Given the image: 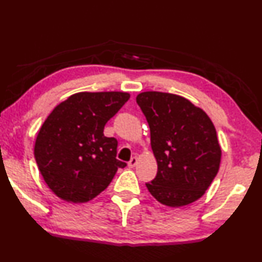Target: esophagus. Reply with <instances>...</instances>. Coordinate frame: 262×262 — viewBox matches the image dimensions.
I'll return each instance as SVG.
<instances>
[{
    "instance_id": "esophagus-1",
    "label": "esophagus",
    "mask_w": 262,
    "mask_h": 262,
    "mask_svg": "<svg viewBox=\"0 0 262 262\" xmlns=\"http://www.w3.org/2000/svg\"><path fill=\"white\" fill-rule=\"evenodd\" d=\"M137 163H138V158L133 157V158H131V160L127 162V165H129L130 168H133V167H136Z\"/></svg>"
}]
</instances>
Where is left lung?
<instances>
[{"instance_id":"left-lung-1","label":"left lung","mask_w":262,"mask_h":262,"mask_svg":"<svg viewBox=\"0 0 262 262\" xmlns=\"http://www.w3.org/2000/svg\"><path fill=\"white\" fill-rule=\"evenodd\" d=\"M137 103L150 126L158 163L155 179L145 183L164 206L178 208L199 199L219 171L221 148L207 113L180 95L148 91Z\"/></svg>"}]
</instances>
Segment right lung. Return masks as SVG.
I'll list each match as a JSON object with an SVG mask.
<instances>
[{
	"instance_id": "obj_1",
	"label": "right lung",
	"mask_w": 262,
	"mask_h": 262,
	"mask_svg": "<svg viewBox=\"0 0 262 262\" xmlns=\"http://www.w3.org/2000/svg\"><path fill=\"white\" fill-rule=\"evenodd\" d=\"M130 99L125 92H80L50 113L35 140L34 157L49 188L62 200H92L119 168L118 141L104 125Z\"/></svg>"
}]
</instances>
